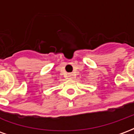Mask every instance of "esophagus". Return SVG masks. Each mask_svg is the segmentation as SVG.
Segmentation results:
<instances>
[{"instance_id": "1", "label": "esophagus", "mask_w": 134, "mask_h": 134, "mask_svg": "<svg viewBox=\"0 0 134 134\" xmlns=\"http://www.w3.org/2000/svg\"><path fill=\"white\" fill-rule=\"evenodd\" d=\"M68 77H69L70 78H72V77H73V74H72V73H69V74H68Z\"/></svg>"}]
</instances>
